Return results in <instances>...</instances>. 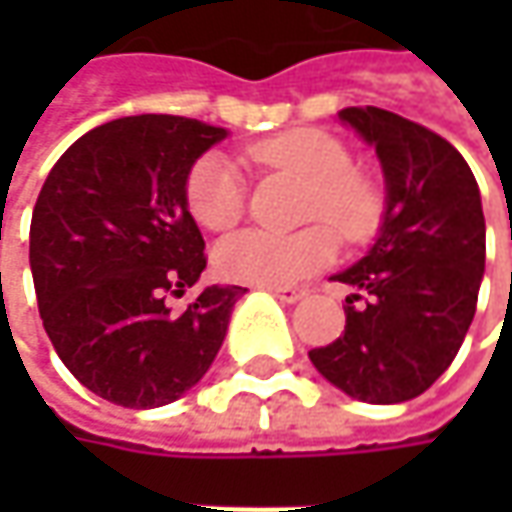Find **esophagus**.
Returning <instances> with one entry per match:
<instances>
[{
	"label": "esophagus",
	"mask_w": 512,
	"mask_h": 512,
	"mask_svg": "<svg viewBox=\"0 0 512 512\" xmlns=\"http://www.w3.org/2000/svg\"><path fill=\"white\" fill-rule=\"evenodd\" d=\"M270 293L276 296V299H282V302H299V299H305L307 296V287L299 285H285V287H270Z\"/></svg>",
	"instance_id": "34e87169"
}]
</instances>
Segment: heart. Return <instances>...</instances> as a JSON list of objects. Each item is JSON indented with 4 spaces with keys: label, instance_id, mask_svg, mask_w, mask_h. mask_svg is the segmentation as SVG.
I'll list each match as a JSON object with an SVG mask.
<instances>
[{
    "label": "heart",
    "instance_id": "1",
    "mask_svg": "<svg viewBox=\"0 0 512 512\" xmlns=\"http://www.w3.org/2000/svg\"><path fill=\"white\" fill-rule=\"evenodd\" d=\"M245 156L259 168L285 170L307 182L305 222L325 225H310L299 233L250 227L227 236L216 245V270L230 282L262 287L299 282L336 259L331 226L353 245L367 242L382 227V185L353 170V153L325 130H285L245 148ZM185 199L199 225L227 230L245 216L247 182L225 156L205 153L187 170Z\"/></svg>",
    "mask_w": 512,
    "mask_h": 512
}]
</instances>
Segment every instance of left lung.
I'll list each match as a JSON object with an SVG mask.
<instances>
[{
	"instance_id": "1",
	"label": "left lung",
	"mask_w": 512,
	"mask_h": 512,
	"mask_svg": "<svg viewBox=\"0 0 512 512\" xmlns=\"http://www.w3.org/2000/svg\"><path fill=\"white\" fill-rule=\"evenodd\" d=\"M342 122L382 159V236L359 265L333 276L353 287L344 333L307 356L353 399H416L456 359L484 273L479 185L447 139L399 113L344 108Z\"/></svg>"
}]
</instances>
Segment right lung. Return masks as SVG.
Instances as JSON below:
<instances>
[{
	"label": "right lung",
	"instance_id": "add662e5",
	"mask_svg": "<svg viewBox=\"0 0 512 512\" xmlns=\"http://www.w3.org/2000/svg\"><path fill=\"white\" fill-rule=\"evenodd\" d=\"M225 128L145 113L88 130L53 165L30 219L45 333L96 396L148 410L176 402L213 364L242 287L199 282L205 239L185 199L190 165Z\"/></svg>",
	"mask_w": 512,
	"mask_h": 512
}]
</instances>
